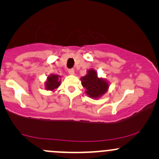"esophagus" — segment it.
Instances as JSON below:
<instances>
[{
	"mask_svg": "<svg viewBox=\"0 0 159 159\" xmlns=\"http://www.w3.org/2000/svg\"><path fill=\"white\" fill-rule=\"evenodd\" d=\"M68 72H69V75H74L75 74V71H74V69H69V71H68Z\"/></svg>",
	"mask_w": 159,
	"mask_h": 159,
	"instance_id": "obj_1",
	"label": "esophagus"
}]
</instances>
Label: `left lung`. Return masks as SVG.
I'll return each instance as SVG.
<instances>
[{
    "instance_id": "1",
    "label": "left lung",
    "mask_w": 159,
    "mask_h": 159,
    "mask_svg": "<svg viewBox=\"0 0 159 159\" xmlns=\"http://www.w3.org/2000/svg\"><path fill=\"white\" fill-rule=\"evenodd\" d=\"M81 85L86 89L85 93L93 99L101 98L108 90L109 82L105 78L98 77L96 71L93 69L87 70V75L81 78Z\"/></svg>"
}]
</instances>
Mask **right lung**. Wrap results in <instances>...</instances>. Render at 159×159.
I'll use <instances>...</instances> for the list:
<instances>
[{"mask_svg": "<svg viewBox=\"0 0 159 159\" xmlns=\"http://www.w3.org/2000/svg\"><path fill=\"white\" fill-rule=\"evenodd\" d=\"M61 76L58 75L51 74L47 77L45 82V89L49 91H55L60 87L61 83Z\"/></svg>", "mask_w": 159, "mask_h": 159, "instance_id": "1", "label": "right lung"}]
</instances>
